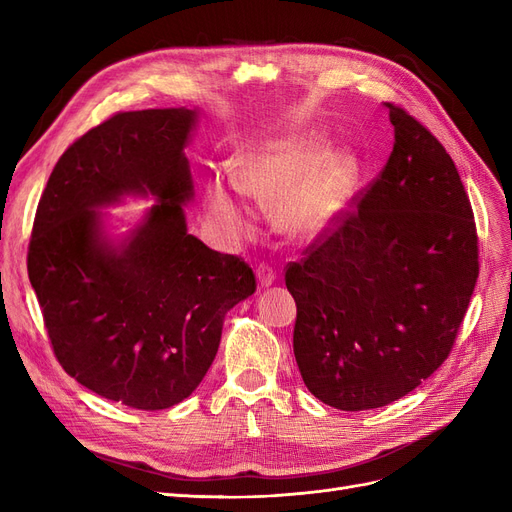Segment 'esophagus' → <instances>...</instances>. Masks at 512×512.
I'll return each instance as SVG.
<instances>
[{
	"mask_svg": "<svg viewBox=\"0 0 512 512\" xmlns=\"http://www.w3.org/2000/svg\"><path fill=\"white\" fill-rule=\"evenodd\" d=\"M256 280H258L260 288H269L275 282V271L271 267H267V265H260L256 269Z\"/></svg>",
	"mask_w": 512,
	"mask_h": 512,
	"instance_id": "34e87169",
	"label": "esophagus"
}]
</instances>
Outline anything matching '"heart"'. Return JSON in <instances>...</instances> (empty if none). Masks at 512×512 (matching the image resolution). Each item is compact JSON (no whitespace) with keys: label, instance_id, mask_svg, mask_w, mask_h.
I'll list each match as a JSON object with an SVG mask.
<instances>
[{"label":"heart","instance_id":"b5f03b06","mask_svg":"<svg viewBox=\"0 0 512 512\" xmlns=\"http://www.w3.org/2000/svg\"><path fill=\"white\" fill-rule=\"evenodd\" d=\"M356 166L350 153L331 151L320 132L280 138L243 153L232 168V188L215 177L207 185V207L226 237L250 232V218L237 190L258 200H280L284 228L299 237H316L344 205Z\"/></svg>","mask_w":512,"mask_h":512}]
</instances>
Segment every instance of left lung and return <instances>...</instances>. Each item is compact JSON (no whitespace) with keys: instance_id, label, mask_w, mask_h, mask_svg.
<instances>
[{"instance_id":"8db88e82","label":"left lung","mask_w":512,"mask_h":512,"mask_svg":"<svg viewBox=\"0 0 512 512\" xmlns=\"http://www.w3.org/2000/svg\"><path fill=\"white\" fill-rule=\"evenodd\" d=\"M380 177L292 262L294 359L322 404L359 412L414 391L451 352L478 277L474 215L455 162L404 108Z\"/></svg>"}]
</instances>
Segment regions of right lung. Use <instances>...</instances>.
Masks as SVG:
<instances>
[{"instance_id":"right-lung-1","label":"right lung","mask_w":512,"mask_h":512,"mask_svg":"<svg viewBox=\"0 0 512 512\" xmlns=\"http://www.w3.org/2000/svg\"><path fill=\"white\" fill-rule=\"evenodd\" d=\"M196 121L198 108H147L89 130L55 164L29 241V282L57 361L136 410L190 397L218 354L224 316L256 290L239 256L211 250L185 224ZM126 195L157 205L113 238L99 209Z\"/></svg>"}]
</instances>
